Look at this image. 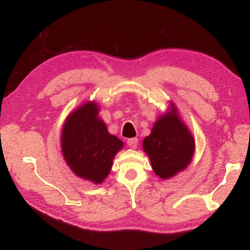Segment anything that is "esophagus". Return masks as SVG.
<instances>
[{
  "mask_svg": "<svg viewBox=\"0 0 250 250\" xmlns=\"http://www.w3.org/2000/svg\"><path fill=\"white\" fill-rule=\"evenodd\" d=\"M126 144H128V146L130 148H132V149H135V148L137 147V144H139V140H137L136 137H133V139H129L128 141H126Z\"/></svg>",
  "mask_w": 250,
  "mask_h": 250,
  "instance_id": "obj_1",
  "label": "esophagus"
}]
</instances>
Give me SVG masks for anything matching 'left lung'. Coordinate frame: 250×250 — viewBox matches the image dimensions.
<instances>
[{
	"instance_id": "1",
	"label": "left lung",
	"mask_w": 250,
	"mask_h": 250,
	"mask_svg": "<svg viewBox=\"0 0 250 250\" xmlns=\"http://www.w3.org/2000/svg\"><path fill=\"white\" fill-rule=\"evenodd\" d=\"M143 148L153 172L167 179L188 167L194 152V141L173 108L156 122L150 135L143 142Z\"/></svg>"
}]
</instances>
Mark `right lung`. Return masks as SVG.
I'll use <instances>...</instances> for the list:
<instances>
[{
    "label": "right lung",
    "instance_id": "obj_1",
    "mask_svg": "<svg viewBox=\"0 0 250 250\" xmlns=\"http://www.w3.org/2000/svg\"><path fill=\"white\" fill-rule=\"evenodd\" d=\"M98 113L95 103L81 106L67 117L61 137L67 166L77 176L94 184L107 176L115 155L124 146L118 137L108 133Z\"/></svg>",
    "mask_w": 250,
    "mask_h": 250
}]
</instances>
